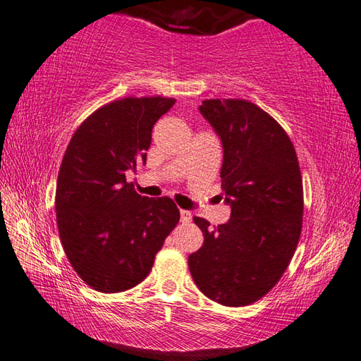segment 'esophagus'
<instances>
[{"mask_svg": "<svg viewBox=\"0 0 361 361\" xmlns=\"http://www.w3.org/2000/svg\"><path fill=\"white\" fill-rule=\"evenodd\" d=\"M180 216H181V221H183V224H189V221L192 220V212H190V211L181 209V211H180Z\"/></svg>", "mask_w": 361, "mask_h": 361, "instance_id": "34e87169", "label": "esophagus"}]
</instances>
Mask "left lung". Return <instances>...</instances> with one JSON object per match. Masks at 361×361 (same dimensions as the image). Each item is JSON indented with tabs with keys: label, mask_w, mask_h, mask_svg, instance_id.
I'll return each mask as SVG.
<instances>
[{
	"label": "left lung",
	"mask_w": 361,
	"mask_h": 361,
	"mask_svg": "<svg viewBox=\"0 0 361 361\" xmlns=\"http://www.w3.org/2000/svg\"><path fill=\"white\" fill-rule=\"evenodd\" d=\"M200 113L224 145L220 178L231 219L214 231L194 217L203 247L189 271L204 296L242 307L259 301L287 270L302 228V178L278 121L245 99H206Z\"/></svg>",
	"instance_id": "left-lung-1"
}]
</instances>
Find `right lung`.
<instances>
[{"mask_svg":"<svg viewBox=\"0 0 361 361\" xmlns=\"http://www.w3.org/2000/svg\"><path fill=\"white\" fill-rule=\"evenodd\" d=\"M172 97H122L82 122L59 171L57 228L71 267L91 288L119 293L142 282L180 220L172 198L141 197L126 172L145 164L152 128Z\"/></svg>","mask_w":361,"mask_h":361,"instance_id":"right-lung-1","label":"right lung"}]
</instances>
